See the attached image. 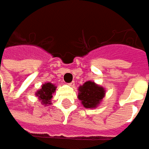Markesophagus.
Segmentation results:
<instances>
[{
	"label": "esophagus",
	"instance_id": "1",
	"mask_svg": "<svg viewBox=\"0 0 149 149\" xmlns=\"http://www.w3.org/2000/svg\"><path fill=\"white\" fill-rule=\"evenodd\" d=\"M70 86H74V85H75V82L74 81H72V82H71V83H69V84H68Z\"/></svg>",
	"mask_w": 149,
	"mask_h": 149
}]
</instances>
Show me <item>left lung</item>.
<instances>
[{"label":"left lung","mask_w":149,"mask_h":149,"mask_svg":"<svg viewBox=\"0 0 149 149\" xmlns=\"http://www.w3.org/2000/svg\"><path fill=\"white\" fill-rule=\"evenodd\" d=\"M105 95V88L91 81H86L78 87L77 97L81 105L87 109L98 107Z\"/></svg>","instance_id":"left-lung-1"}]
</instances>
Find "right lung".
<instances>
[{
    "instance_id": "add662e5",
    "label": "right lung",
    "mask_w": 149,
    "mask_h": 149,
    "mask_svg": "<svg viewBox=\"0 0 149 149\" xmlns=\"http://www.w3.org/2000/svg\"><path fill=\"white\" fill-rule=\"evenodd\" d=\"M57 86L51 82H46L41 86V88L35 92V95L38 97L40 103L44 106L51 105V99L53 94L55 92Z\"/></svg>"
}]
</instances>
